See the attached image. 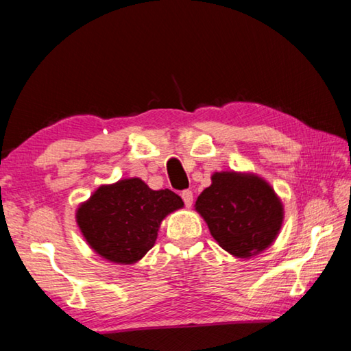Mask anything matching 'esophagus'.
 Wrapping results in <instances>:
<instances>
[{
    "label": "esophagus",
    "mask_w": 351,
    "mask_h": 351,
    "mask_svg": "<svg viewBox=\"0 0 351 351\" xmlns=\"http://www.w3.org/2000/svg\"><path fill=\"white\" fill-rule=\"evenodd\" d=\"M181 198L184 201V204L190 207L193 203V192H192V190H184V192L181 193Z\"/></svg>",
    "instance_id": "esophagus-1"
}]
</instances>
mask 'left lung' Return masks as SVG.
<instances>
[{
    "label": "left lung",
    "mask_w": 351,
    "mask_h": 351,
    "mask_svg": "<svg viewBox=\"0 0 351 351\" xmlns=\"http://www.w3.org/2000/svg\"><path fill=\"white\" fill-rule=\"evenodd\" d=\"M195 210L224 251L245 260L276 241L285 218L282 199L271 184L251 171H215Z\"/></svg>",
    "instance_id": "8db88e82"
}]
</instances>
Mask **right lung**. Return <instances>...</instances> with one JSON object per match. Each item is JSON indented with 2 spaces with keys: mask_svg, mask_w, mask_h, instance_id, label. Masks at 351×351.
<instances>
[{
  "mask_svg": "<svg viewBox=\"0 0 351 351\" xmlns=\"http://www.w3.org/2000/svg\"><path fill=\"white\" fill-rule=\"evenodd\" d=\"M182 207L171 190H153L141 178H125L97 187L77 207L75 221L100 257L134 265L154 246L162 219Z\"/></svg>",
  "mask_w": 351,
  "mask_h": 351,
  "instance_id": "add662e5",
  "label": "right lung"
}]
</instances>
